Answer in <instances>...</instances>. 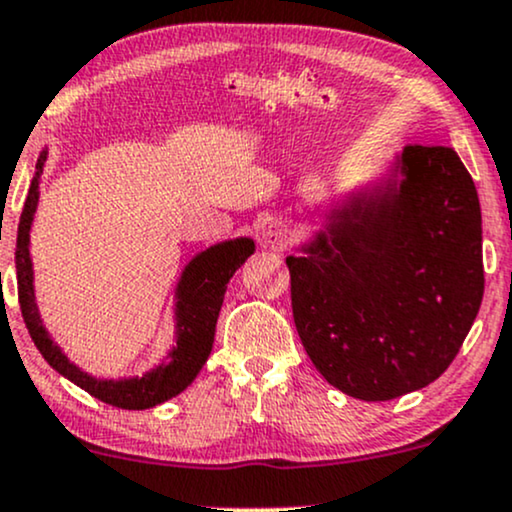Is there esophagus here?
<instances>
[{
  "instance_id": "1",
  "label": "esophagus",
  "mask_w": 512,
  "mask_h": 512,
  "mask_svg": "<svg viewBox=\"0 0 512 512\" xmlns=\"http://www.w3.org/2000/svg\"><path fill=\"white\" fill-rule=\"evenodd\" d=\"M287 239H290V232H287V227L280 225V222H270L266 230L261 232V244L266 246V249H273V251L285 249Z\"/></svg>"
}]
</instances>
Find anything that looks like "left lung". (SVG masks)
Instances as JSON below:
<instances>
[{
  "label": "left lung",
  "mask_w": 512,
  "mask_h": 512,
  "mask_svg": "<svg viewBox=\"0 0 512 512\" xmlns=\"http://www.w3.org/2000/svg\"><path fill=\"white\" fill-rule=\"evenodd\" d=\"M299 251L287 256L294 326L321 376L357 400L434 383L482 306V210L453 148L407 146Z\"/></svg>",
  "instance_id": "obj_1"
}]
</instances>
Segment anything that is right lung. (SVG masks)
I'll use <instances>...</instances> for the list:
<instances>
[{
    "instance_id": "obj_1",
    "label": "right lung",
    "mask_w": 512,
    "mask_h": 512,
    "mask_svg": "<svg viewBox=\"0 0 512 512\" xmlns=\"http://www.w3.org/2000/svg\"><path fill=\"white\" fill-rule=\"evenodd\" d=\"M47 160V148L42 150L35 177L30 182L28 198L23 203L21 222H18L16 237V280H18V304H21L23 321L45 362L59 371L78 388L93 395L112 407L122 410H148L160 402L174 398L191 386V381L203 369L210 357L215 340V323H218L222 299H225L227 282L242 263L254 254V239L239 237L227 242L208 246L206 251L196 254L186 263L182 278L174 290V345L167 352V359L143 376L131 378H95L81 371L69 357L59 350V345L50 338L35 304L33 287V261H30V225H33L35 208L40 198V177Z\"/></svg>"
}]
</instances>
